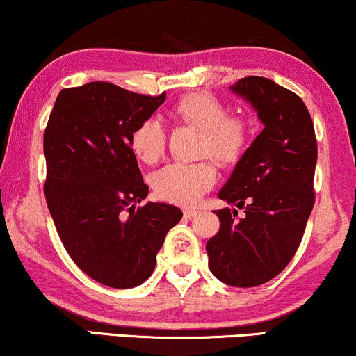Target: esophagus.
Wrapping results in <instances>:
<instances>
[{"label":"esophagus","instance_id":"34e87169","mask_svg":"<svg viewBox=\"0 0 356 356\" xmlns=\"http://www.w3.org/2000/svg\"><path fill=\"white\" fill-rule=\"evenodd\" d=\"M197 214H199V211H195V209H186V211H184V218H186V219L195 218Z\"/></svg>","mask_w":356,"mask_h":356}]
</instances>
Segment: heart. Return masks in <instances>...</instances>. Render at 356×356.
<instances>
[{
	"label": "heart",
	"instance_id": "1",
	"mask_svg": "<svg viewBox=\"0 0 356 356\" xmlns=\"http://www.w3.org/2000/svg\"><path fill=\"white\" fill-rule=\"evenodd\" d=\"M175 115L195 129L202 130V152L219 164L229 165L239 161L248 145L249 130L239 117H227L226 108L209 93H191L175 105ZM165 127L157 118H147L134 130L130 145L145 164H154L165 150ZM218 174L209 162L172 164L152 175V189L162 201L192 206L216 184Z\"/></svg>",
	"mask_w": 356,
	"mask_h": 356
}]
</instances>
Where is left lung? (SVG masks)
I'll return each mask as SVG.
<instances>
[{"instance_id": "8db88e82", "label": "left lung", "mask_w": 356, "mask_h": 356, "mask_svg": "<svg viewBox=\"0 0 356 356\" xmlns=\"http://www.w3.org/2000/svg\"><path fill=\"white\" fill-rule=\"evenodd\" d=\"M231 92L251 104L264 129L232 170L218 197L219 232L207 241L211 273L236 288L259 286L295 256L314 204L316 137L312 115L291 90L264 76H246Z\"/></svg>"}]
</instances>
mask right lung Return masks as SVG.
<instances>
[{
	"mask_svg": "<svg viewBox=\"0 0 356 356\" xmlns=\"http://www.w3.org/2000/svg\"><path fill=\"white\" fill-rule=\"evenodd\" d=\"M108 81L61 90L43 137L44 195L65 249L85 275L127 289L152 275L159 249L182 211L147 202L134 130L164 104Z\"/></svg>",
	"mask_w": 356,
	"mask_h": 356,
	"instance_id": "1",
	"label": "right lung"
}]
</instances>
